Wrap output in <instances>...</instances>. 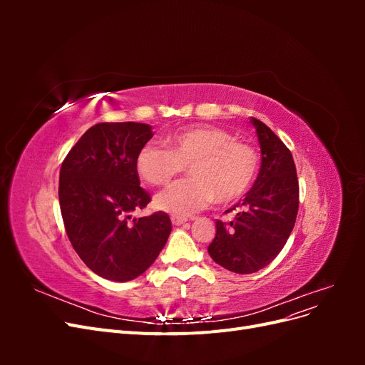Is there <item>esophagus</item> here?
<instances>
[{"instance_id": "esophagus-1", "label": "esophagus", "mask_w": 365, "mask_h": 365, "mask_svg": "<svg viewBox=\"0 0 365 365\" xmlns=\"http://www.w3.org/2000/svg\"><path fill=\"white\" fill-rule=\"evenodd\" d=\"M170 220H172L173 225L180 227V225H182V224L187 222V217H184V216H175V215H173V216L170 217Z\"/></svg>"}]
</instances>
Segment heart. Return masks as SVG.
I'll list each match as a JSON object with an SVG mask.
<instances>
[{
  "label": "heart",
  "instance_id": "1",
  "mask_svg": "<svg viewBox=\"0 0 365 365\" xmlns=\"http://www.w3.org/2000/svg\"><path fill=\"white\" fill-rule=\"evenodd\" d=\"M158 145L141 146L135 168L148 184L168 185L185 165L190 178L175 182L160 193L155 204L163 212L189 216L208 207L237 201L256 180L259 155L248 143L228 130L213 126H193L176 130Z\"/></svg>",
  "mask_w": 365,
  "mask_h": 365
}]
</instances>
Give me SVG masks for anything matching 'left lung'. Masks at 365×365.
Instances as JSON below:
<instances>
[{
	"instance_id": "left-lung-1",
	"label": "left lung",
	"mask_w": 365,
	"mask_h": 365,
	"mask_svg": "<svg viewBox=\"0 0 365 365\" xmlns=\"http://www.w3.org/2000/svg\"><path fill=\"white\" fill-rule=\"evenodd\" d=\"M262 165L252 189L233 208L231 222L216 220V236L208 245L212 259L237 274H251L269 264L284 247L298 213V178L291 150L257 118Z\"/></svg>"
}]
</instances>
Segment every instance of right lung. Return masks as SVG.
Here are the masks:
<instances>
[{
    "label": "right lung",
    "mask_w": 365,
    "mask_h": 365,
    "mask_svg": "<svg viewBox=\"0 0 365 365\" xmlns=\"http://www.w3.org/2000/svg\"><path fill=\"white\" fill-rule=\"evenodd\" d=\"M135 121L97 123L62 161L59 204L74 251L97 275L129 282L155 262L172 231L169 215L132 219L150 195L140 187L135 158L152 138Z\"/></svg>",
    "instance_id": "add662e5"
}]
</instances>
